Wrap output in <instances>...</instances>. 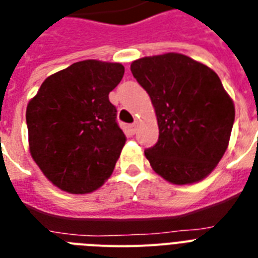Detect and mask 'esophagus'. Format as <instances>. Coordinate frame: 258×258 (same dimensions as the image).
Masks as SVG:
<instances>
[{
    "label": "esophagus",
    "instance_id": "34e87169",
    "mask_svg": "<svg viewBox=\"0 0 258 258\" xmlns=\"http://www.w3.org/2000/svg\"><path fill=\"white\" fill-rule=\"evenodd\" d=\"M129 131H131V133H133L135 135L136 131H137V123H132V125H129Z\"/></svg>",
    "mask_w": 258,
    "mask_h": 258
}]
</instances>
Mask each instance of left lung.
Here are the masks:
<instances>
[{"mask_svg": "<svg viewBox=\"0 0 258 258\" xmlns=\"http://www.w3.org/2000/svg\"><path fill=\"white\" fill-rule=\"evenodd\" d=\"M133 77L157 117V144L145 157L170 184L190 185L213 172L229 145L234 104L211 68L181 53L136 59Z\"/></svg>", "mask_w": 258, "mask_h": 258, "instance_id": "obj_1", "label": "left lung"}]
</instances>
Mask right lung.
Listing matches in <instances>:
<instances>
[{
  "label": "right lung",
  "instance_id": "add662e5",
  "mask_svg": "<svg viewBox=\"0 0 258 258\" xmlns=\"http://www.w3.org/2000/svg\"><path fill=\"white\" fill-rule=\"evenodd\" d=\"M123 72L118 62H74L49 76L29 101V152L61 190L90 193L113 173L126 137L109 93Z\"/></svg>",
  "mask_w": 258,
  "mask_h": 258
}]
</instances>
